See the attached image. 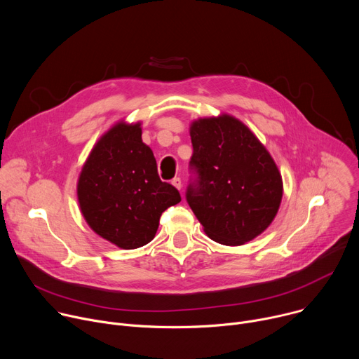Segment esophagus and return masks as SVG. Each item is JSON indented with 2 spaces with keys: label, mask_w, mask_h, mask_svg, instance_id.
I'll return each instance as SVG.
<instances>
[{
  "label": "esophagus",
  "mask_w": 359,
  "mask_h": 359,
  "mask_svg": "<svg viewBox=\"0 0 359 359\" xmlns=\"http://www.w3.org/2000/svg\"><path fill=\"white\" fill-rule=\"evenodd\" d=\"M172 184H173L177 190H180V189H182V179H180V177H175V179L172 180Z\"/></svg>",
  "instance_id": "obj_1"
}]
</instances>
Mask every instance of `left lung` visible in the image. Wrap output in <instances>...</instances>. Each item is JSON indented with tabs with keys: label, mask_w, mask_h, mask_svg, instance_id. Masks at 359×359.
<instances>
[{
	"label": "left lung",
	"mask_w": 359,
	"mask_h": 359,
	"mask_svg": "<svg viewBox=\"0 0 359 359\" xmlns=\"http://www.w3.org/2000/svg\"><path fill=\"white\" fill-rule=\"evenodd\" d=\"M190 137L186 200L204 231L226 245L262 234L283 197V179L267 149L230 115L194 121Z\"/></svg>",
	"instance_id": "1"
}]
</instances>
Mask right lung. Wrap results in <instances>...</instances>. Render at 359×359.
Instances as JSON below:
<instances>
[{"instance_id": "right-lung-1", "label": "right lung", "mask_w": 359, "mask_h": 359, "mask_svg": "<svg viewBox=\"0 0 359 359\" xmlns=\"http://www.w3.org/2000/svg\"><path fill=\"white\" fill-rule=\"evenodd\" d=\"M180 200L179 190L161 180L140 123L119 122L102 136L78 180L79 208L89 227L125 250L151 241L162 213Z\"/></svg>"}]
</instances>
